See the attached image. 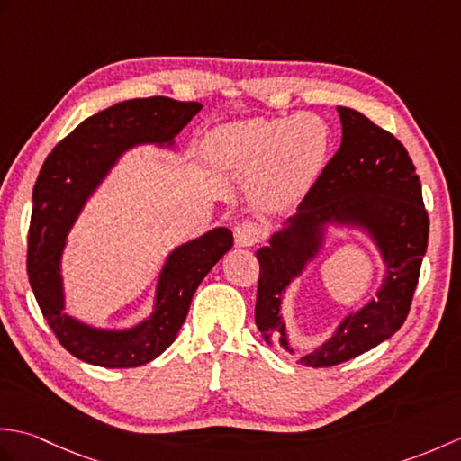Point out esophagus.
Returning <instances> with one entry per match:
<instances>
[{
    "label": "esophagus",
    "mask_w": 461,
    "mask_h": 461,
    "mask_svg": "<svg viewBox=\"0 0 461 461\" xmlns=\"http://www.w3.org/2000/svg\"><path fill=\"white\" fill-rule=\"evenodd\" d=\"M263 238V228L256 221H241L236 228V243L240 248H251Z\"/></svg>",
    "instance_id": "esophagus-1"
}]
</instances>
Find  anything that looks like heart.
<instances>
[{
    "instance_id": "obj_1",
    "label": "heart",
    "mask_w": 461,
    "mask_h": 461,
    "mask_svg": "<svg viewBox=\"0 0 461 461\" xmlns=\"http://www.w3.org/2000/svg\"><path fill=\"white\" fill-rule=\"evenodd\" d=\"M325 156V124L311 114L225 124L205 139V158L213 168L253 172V188L266 203L299 200L317 180Z\"/></svg>"
}]
</instances>
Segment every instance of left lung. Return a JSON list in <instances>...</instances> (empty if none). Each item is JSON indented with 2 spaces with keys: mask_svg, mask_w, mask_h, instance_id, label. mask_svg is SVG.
Instances as JSON below:
<instances>
[{
  "mask_svg": "<svg viewBox=\"0 0 461 461\" xmlns=\"http://www.w3.org/2000/svg\"><path fill=\"white\" fill-rule=\"evenodd\" d=\"M340 149L299 203L297 213L258 249L259 283L256 325L267 345L293 352L281 317L289 283L319 256L327 225L366 231L376 243L386 276L357 312H348L335 335L301 357V365L335 366L375 348L404 325L428 248L429 220L422 184L406 149L358 111L339 106Z\"/></svg>",
  "mask_w": 461,
  "mask_h": 461,
  "instance_id": "obj_1",
  "label": "left lung"
}]
</instances>
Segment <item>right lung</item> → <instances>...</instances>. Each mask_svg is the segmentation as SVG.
<instances>
[{
	"label": "right lung",
	"mask_w": 461,
	"mask_h": 461,
	"mask_svg": "<svg viewBox=\"0 0 461 461\" xmlns=\"http://www.w3.org/2000/svg\"><path fill=\"white\" fill-rule=\"evenodd\" d=\"M200 111V103L168 96L113 104L89 116L59 142L39 172L29 225L27 276L57 340L83 362L132 368L160 357L184 325L202 279L233 246L231 231L215 228L176 248L160 271L152 315L132 329H95L65 312L61 258L67 233L85 202L126 150L136 144L172 146L174 136Z\"/></svg>",
	"instance_id": "1"
}]
</instances>
